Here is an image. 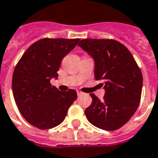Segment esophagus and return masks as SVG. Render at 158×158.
Instances as JSON below:
<instances>
[{
	"label": "esophagus",
	"mask_w": 158,
	"mask_h": 158,
	"mask_svg": "<svg viewBox=\"0 0 158 158\" xmlns=\"http://www.w3.org/2000/svg\"><path fill=\"white\" fill-rule=\"evenodd\" d=\"M77 94H78V96H81V95H83V94H84V93H83L81 90H77Z\"/></svg>",
	"instance_id": "esophagus-1"
}]
</instances>
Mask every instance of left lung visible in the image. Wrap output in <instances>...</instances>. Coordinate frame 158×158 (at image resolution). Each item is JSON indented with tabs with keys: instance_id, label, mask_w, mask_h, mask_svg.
Returning a JSON list of instances; mask_svg holds the SVG:
<instances>
[{
	"instance_id": "1",
	"label": "left lung",
	"mask_w": 158,
	"mask_h": 158,
	"mask_svg": "<svg viewBox=\"0 0 158 158\" xmlns=\"http://www.w3.org/2000/svg\"><path fill=\"white\" fill-rule=\"evenodd\" d=\"M95 61L94 75L102 80L105 95L100 100L91 93L85 109L88 121L98 128L114 131L130 120L139 107L143 76L127 48L113 39H82L78 44Z\"/></svg>"
}]
</instances>
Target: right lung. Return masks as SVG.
<instances>
[{
    "instance_id": "1",
    "label": "right lung",
    "mask_w": 158,
    "mask_h": 158,
    "mask_svg": "<svg viewBox=\"0 0 158 158\" xmlns=\"http://www.w3.org/2000/svg\"><path fill=\"white\" fill-rule=\"evenodd\" d=\"M79 40L43 38L19 60L13 74V93L19 112L31 125L43 130L60 125L76 100L75 90L60 91L50 79L58 78L61 60Z\"/></svg>"
}]
</instances>
